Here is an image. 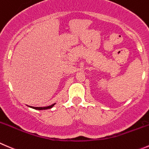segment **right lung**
<instances>
[{"mask_svg":"<svg viewBox=\"0 0 149 149\" xmlns=\"http://www.w3.org/2000/svg\"><path fill=\"white\" fill-rule=\"evenodd\" d=\"M54 105V104H53V105H50V106H47V107H32V108H34V109H37V110H45V109H48V108H52Z\"/></svg>","mask_w":149,"mask_h":149,"instance_id":"obj_1","label":"right lung"}]
</instances>
